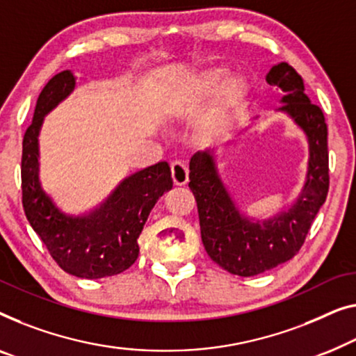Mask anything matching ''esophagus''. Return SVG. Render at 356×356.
Listing matches in <instances>:
<instances>
[{
	"label": "esophagus",
	"mask_w": 356,
	"mask_h": 356,
	"mask_svg": "<svg viewBox=\"0 0 356 356\" xmlns=\"http://www.w3.org/2000/svg\"><path fill=\"white\" fill-rule=\"evenodd\" d=\"M172 178H173V183L177 184V186H183V184L188 183L189 170L181 161L172 162Z\"/></svg>",
	"instance_id": "1"
}]
</instances>
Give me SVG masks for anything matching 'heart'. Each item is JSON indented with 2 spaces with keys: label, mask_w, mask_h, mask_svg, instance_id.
<instances>
[{
  "label": "heart",
  "mask_w": 356,
  "mask_h": 356,
  "mask_svg": "<svg viewBox=\"0 0 356 356\" xmlns=\"http://www.w3.org/2000/svg\"><path fill=\"white\" fill-rule=\"evenodd\" d=\"M228 75L225 67H210L194 76L188 85V97L191 101H205L212 97L218 89L216 115L226 118L244 102L247 83L241 75Z\"/></svg>",
  "instance_id": "1"
}]
</instances>
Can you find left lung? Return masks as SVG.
I'll list each match as a JSON object with an SVG mask.
<instances>
[{"label":"left lung","instance_id":"obj_1","mask_svg":"<svg viewBox=\"0 0 356 356\" xmlns=\"http://www.w3.org/2000/svg\"><path fill=\"white\" fill-rule=\"evenodd\" d=\"M266 83L284 92L277 111L286 112L308 140L307 181L296 202L273 218L254 221L236 207L216 170L213 152H197L189 162V188L197 202L205 250L223 270L244 277L260 275L297 255L329 189L327 127L323 111L312 104L302 76L287 63L271 67Z\"/></svg>","mask_w":356,"mask_h":356}]
</instances>
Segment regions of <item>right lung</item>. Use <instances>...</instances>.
Masks as SVG:
<instances>
[{"label": "right lung", "instance_id": "right-lung-1", "mask_svg": "<svg viewBox=\"0 0 356 356\" xmlns=\"http://www.w3.org/2000/svg\"><path fill=\"white\" fill-rule=\"evenodd\" d=\"M75 88L70 70L54 75L41 90L33 120L22 141V205L29 223L65 273L85 280L114 276L135 264L143 226L159 197L173 186L167 162H159L123 179L90 213L65 215L40 183L38 135L44 115Z\"/></svg>", "mask_w": 356, "mask_h": 356}]
</instances>
